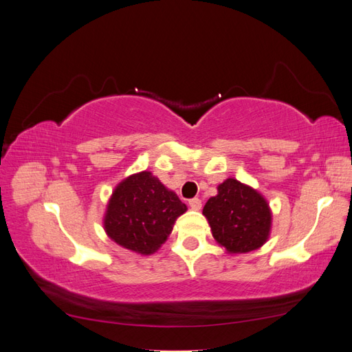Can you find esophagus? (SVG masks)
I'll return each instance as SVG.
<instances>
[{
    "label": "esophagus",
    "mask_w": 352,
    "mask_h": 352,
    "mask_svg": "<svg viewBox=\"0 0 352 352\" xmlns=\"http://www.w3.org/2000/svg\"><path fill=\"white\" fill-rule=\"evenodd\" d=\"M201 199L199 198H192V199H189V207L192 208V210H199L201 208Z\"/></svg>",
    "instance_id": "obj_1"
}]
</instances>
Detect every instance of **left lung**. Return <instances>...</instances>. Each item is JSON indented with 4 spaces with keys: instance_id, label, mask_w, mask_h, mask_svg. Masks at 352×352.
<instances>
[{
    "instance_id": "8db88e82",
    "label": "left lung",
    "mask_w": 352,
    "mask_h": 352,
    "mask_svg": "<svg viewBox=\"0 0 352 352\" xmlns=\"http://www.w3.org/2000/svg\"><path fill=\"white\" fill-rule=\"evenodd\" d=\"M202 214L212 238L228 254H247L261 248L272 232V210L261 192L239 180L228 177L217 186Z\"/></svg>"
}]
</instances>
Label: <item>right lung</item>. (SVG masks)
I'll use <instances>...</instances> for the list:
<instances>
[{
	"instance_id": "obj_1",
	"label": "right lung",
	"mask_w": 352,
	"mask_h": 352,
	"mask_svg": "<svg viewBox=\"0 0 352 352\" xmlns=\"http://www.w3.org/2000/svg\"><path fill=\"white\" fill-rule=\"evenodd\" d=\"M186 210L176 192L144 170L117 184L105 207L102 225L117 245L151 255L167 241L177 217Z\"/></svg>"
}]
</instances>
